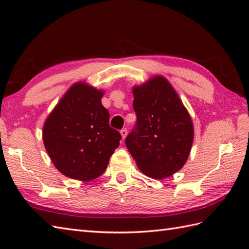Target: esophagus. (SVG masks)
<instances>
[{"label": "esophagus", "mask_w": 249, "mask_h": 249, "mask_svg": "<svg viewBox=\"0 0 249 249\" xmlns=\"http://www.w3.org/2000/svg\"><path fill=\"white\" fill-rule=\"evenodd\" d=\"M121 135H122V138L125 139L126 136H127V129H126V128L121 129Z\"/></svg>", "instance_id": "esophagus-1"}]
</instances>
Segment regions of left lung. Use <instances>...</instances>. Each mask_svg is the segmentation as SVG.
I'll return each instance as SVG.
<instances>
[{
  "instance_id": "obj_1",
  "label": "left lung",
  "mask_w": 249,
  "mask_h": 249,
  "mask_svg": "<svg viewBox=\"0 0 249 249\" xmlns=\"http://www.w3.org/2000/svg\"><path fill=\"white\" fill-rule=\"evenodd\" d=\"M133 93L137 121L126 137V146L147 177H170L188 158L194 140L192 119L163 77L136 87Z\"/></svg>"
}]
</instances>
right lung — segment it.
I'll return each mask as SVG.
<instances>
[{
	"mask_svg": "<svg viewBox=\"0 0 249 249\" xmlns=\"http://www.w3.org/2000/svg\"><path fill=\"white\" fill-rule=\"evenodd\" d=\"M103 92L79 82L64 95L44 125L47 152L64 176L91 181L102 176L122 136L110 127Z\"/></svg>",
	"mask_w": 249,
	"mask_h": 249,
	"instance_id": "1",
	"label": "right lung"
}]
</instances>
